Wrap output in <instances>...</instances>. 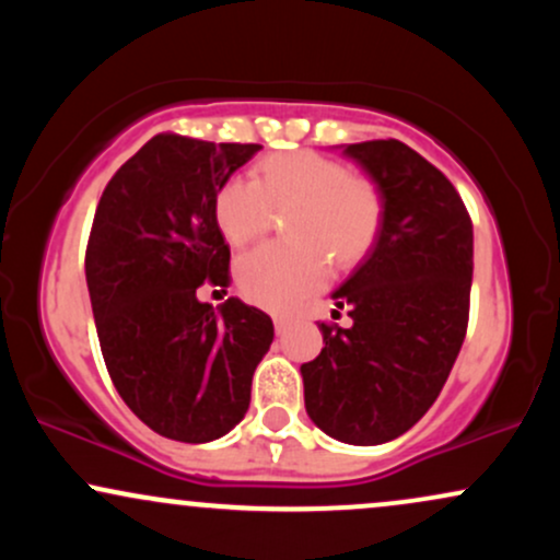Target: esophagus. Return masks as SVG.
<instances>
[{"instance_id":"1","label":"esophagus","mask_w":560,"mask_h":560,"mask_svg":"<svg viewBox=\"0 0 560 560\" xmlns=\"http://www.w3.org/2000/svg\"><path fill=\"white\" fill-rule=\"evenodd\" d=\"M273 326H276V334H284L289 329V320L284 316H276Z\"/></svg>"}]
</instances>
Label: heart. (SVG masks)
Instances as JSON below:
<instances>
[{"label":"heart","mask_w":560,"mask_h":560,"mask_svg":"<svg viewBox=\"0 0 560 560\" xmlns=\"http://www.w3.org/2000/svg\"><path fill=\"white\" fill-rule=\"evenodd\" d=\"M276 213H289L292 242L262 244L236 260L234 279L249 302L287 311L334 271H355L384 229V191L342 160L313 150L273 152L258 160L255 182L231 176L218 186L213 218L234 249L268 234Z\"/></svg>","instance_id":"1"}]
</instances>
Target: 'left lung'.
I'll list each match as a JSON object with an SVG mask.
<instances>
[{"mask_svg":"<svg viewBox=\"0 0 560 560\" xmlns=\"http://www.w3.org/2000/svg\"><path fill=\"white\" fill-rule=\"evenodd\" d=\"M345 155L382 186L384 229L334 292L352 326L318 324L324 350L300 371L318 429L347 445H382L432 408L453 371L468 329L474 229L445 173L402 141L347 144Z\"/></svg>","mask_w":560,"mask_h":560,"instance_id":"left-lung-1","label":"left lung"}]
</instances>
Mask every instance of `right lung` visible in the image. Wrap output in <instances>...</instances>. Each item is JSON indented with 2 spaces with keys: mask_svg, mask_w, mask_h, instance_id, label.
Masks as SVG:
<instances>
[{
  "mask_svg": "<svg viewBox=\"0 0 560 560\" xmlns=\"http://www.w3.org/2000/svg\"><path fill=\"white\" fill-rule=\"evenodd\" d=\"M260 144L158 133L107 182L86 244V284L107 374L152 432L210 442L249 408L273 320L199 287H226L231 249L213 197Z\"/></svg>",
  "mask_w": 560,
  "mask_h": 560,
  "instance_id": "add662e5",
  "label": "right lung"
}]
</instances>
